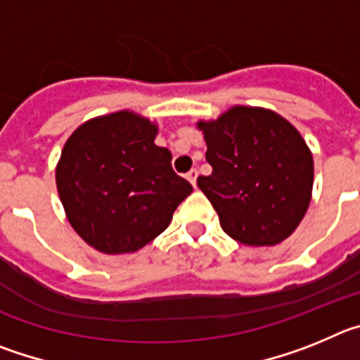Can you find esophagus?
Instances as JSON below:
<instances>
[{"label": "esophagus", "instance_id": "obj_1", "mask_svg": "<svg viewBox=\"0 0 360 360\" xmlns=\"http://www.w3.org/2000/svg\"><path fill=\"white\" fill-rule=\"evenodd\" d=\"M186 176H187V180H189V182L196 187V178H198V171H196V169H191L189 173L186 174Z\"/></svg>", "mask_w": 360, "mask_h": 360}]
</instances>
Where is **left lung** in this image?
<instances>
[{
  "mask_svg": "<svg viewBox=\"0 0 360 360\" xmlns=\"http://www.w3.org/2000/svg\"><path fill=\"white\" fill-rule=\"evenodd\" d=\"M212 165L198 187L232 240L250 247L281 243L303 219L311 198L314 160L288 120L263 108L234 106L198 122Z\"/></svg>",
  "mask_w": 360,
  "mask_h": 360,
  "instance_id": "obj_1",
  "label": "left lung"
}]
</instances>
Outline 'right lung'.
<instances>
[{"label":"right lung","mask_w":360,"mask_h":360,"mask_svg":"<svg viewBox=\"0 0 360 360\" xmlns=\"http://www.w3.org/2000/svg\"><path fill=\"white\" fill-rule=\"evenodd\" d=\"M157 126L131 111L88 120L66 141L56 182L68 221L104 254L135 252L167 229L193 193L155 144Z\"/></svg>","instance_id":"right-lung-1"}]
</instances>
